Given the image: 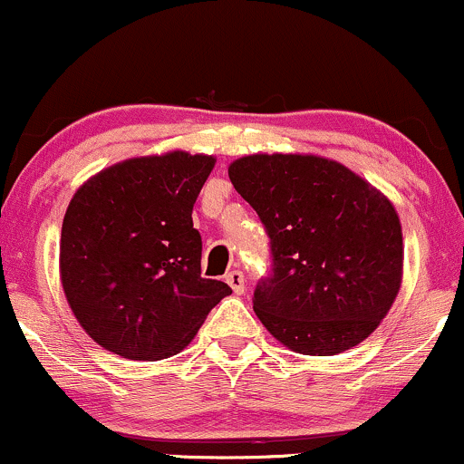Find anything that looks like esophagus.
Instances as JSON below:
<instances>
[{"label": "esophagus", "instance_id": "34e87169", "mask_svg": "<svg viewBox=\"0 0 464 464\" xmlns=\"http://www.w3.org/2000/svg\"><path fill=\"white\" fill-rule=\"evenodd\" d=\"M225 279H227V284L231 285V290L236 292V295H242V292H244V275H242V270H231V273H228Z\"/></svg>", "mask_w": 464, "mask_h": 464}]
</instances>
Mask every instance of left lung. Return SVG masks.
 <instances>
[{
	"mask_svg": "<svg viewBox=\"0 0 464 464\" xmlns=\"http://www.w3.org/2000/svg\"><path fill=\"white\" fill-rule=\"evenodd\" d=\"M270 237L255 287L264 327L303 355L343 353L375 332L403 273L392 202L347 165L316 154H248L228 165Z\"/></svg>",
	"mask_w": 464,
	"mask_h": 464,
	"instance_id": "left-lung-1",
	"label": "left lung"
}]
</instances>
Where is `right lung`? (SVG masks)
Here are the masks:
<instances>
[{
  "label": "right lung",
  "instance_id": "add662e5",
  "mask_svg": "<svg viewBox=\"0 0 464 464\" xmlns=\"http://www.w3.org/2000/svg\"><path fill=\"white\" fill-rule=\"evenodd\" d=\"M209 154L172 150L111 165L73 194L61 231V281L73 316L100 347L163 360L194 340L231 287L200 276L191 209Z\"/></svg>",
  "mask_w": 464,
  "mask_h": 464
}]
</instances>
